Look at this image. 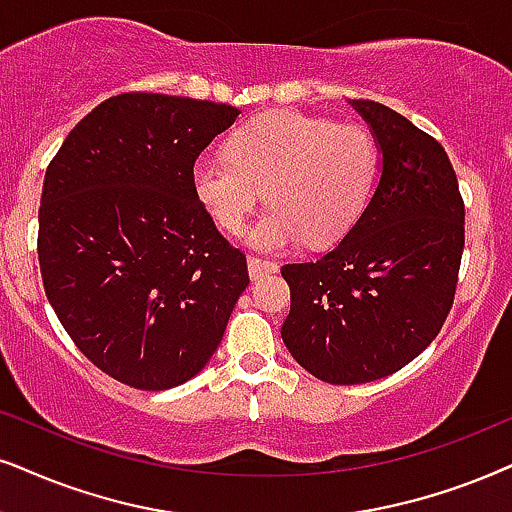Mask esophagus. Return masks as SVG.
Returning <instances> with one entry per match:
<instances>
[{"instance_id":"34e87169","label":"esophagus","mask_w":512,"mask_h":512,"mask_svg":"<svg viewBox=\"0 0 512 512\" xmlns=\"http://www.w3.org/2000/svg\"><path fill=\"white\" fill-rule=\"evenodd\" d=\"M248 271H250L252 281H260L262 276L274 274V271H278V264L276 262H269V260H260V257H250V260H248Z\"/></svg>"}]
</instances>
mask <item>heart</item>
Returning <instances> with one entry per match:
<instances>
[{
	"label": "heart",
	"instance_id": "b5f03b06",
	"mask_svg": "<svg viewBox=\"0 0 512 512\" xmlns=\"http://www.w3.org/2000/svg\"><path fill=\"white\" fill-rule=\"evenodd\" d=\"M380 170L378 144L366 127L335 125L297 111L245 120L229 137V155L193 165V191L222 229L238 234L267 189L250 243L260 250L328 245L357 224Z\"/></svg>",
	"mask_w": 512,
	"mask_h": 512
}]
</instances>
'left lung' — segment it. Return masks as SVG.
<instances>
[{
  "instance_id": "1",
  "label": "left lung",
  "mask_w": 512,
  "mask_h": 512,
  "mask_svg": "<svg viewBox=\"0 0 512 512\" xmlns=\"http://www.w3.org/2000/svg\"><path fill=\"white\" fill-rule=\"evenodd\" d=\"M349 103L383 153L378 186L331 252L281 267L290 286L281 338L331 385L397 373L437 338L465 245V205L442 144L383 103Z\"/></svg>"
}]
</instances>
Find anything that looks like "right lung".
<instances>
[{
    "label": "right lung",
    "mask_w": 512,
    "mask_h": 512,
    "mask_svg": "<svg viewBox=\"0 0 512 512\" xmlns=\"http://www.w3.org/2000/svg\"><path fill=\"white\" fill-rule=\"evenodd\" d=\"M238 108L186 96H111L73 127L44 174L42 283L96 368L170 390L217 352L245 255L219 234L191 172Z\"/></svg>",
    "instance_id": "1"
}]
</instances>
